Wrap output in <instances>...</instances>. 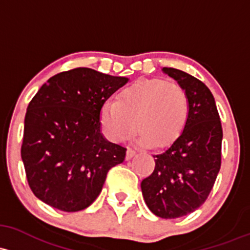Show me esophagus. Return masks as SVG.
<instances>
[{
  "instance_id": "1",
  "label": "esophagus",
  "mask_w": 250,
  "mask_h": 250,
  "mask_svg": "<svg viewBox=\"0 0 250 250\" xmlns=\"http://www.w3.org/2000/svg\"><path fill=\"white\" fill-rule=\"evenodd\" d=\"M136 154V152L134 149H131V148H128L127 149V154H125V159H127V160H129V159H131L133 158L134 155Z\"/></svg>"
}]
</instances>
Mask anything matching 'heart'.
Returning a JSON list of instances; mask_svg holds the SVG:
<instances>
[{
	"mask_svg": "<svg viewBox=\"0 0 250 250\" xmlns=\"http://www.w3.org/2000/svg\"><path fill=\"white\" fill-rule=\"evenodd\" d=\"M190 103L185 90L163 79H146L120 92L101 110V125L109 140L122 142L140 130V146L164 147L173 142L185 128Z\"/></svg>",
	"mask_w": 250,
	"mask_h": 250,
	"instance_id": "1",
	"label": "heart"
}]
</instances>
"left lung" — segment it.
<instances>
[{
  "mask_svg": "<svg viewBox=\"0 0 250 250\" xmlns=\"http://www.w3.org/2000/svg\"><path fill=\"white\" fill-rule=\"evenodd\" d=\"M185 90L190 112L185 128L141 182L148 209L161 218L193 212L207 201L221 168L223 131L215 98L203 82L172 67L161 68Z\"/></svg>",
  "mask_w": 250,
  "mask_h": 250,
  "instance_id": "1",
  "label": "left lung"
}]
</instances>
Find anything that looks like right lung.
I'll list each match as a JSON object with an SVG mask.
<instances>
[{
	"label": "right lung",
	"mask_w": 250,
	"mask_h": 250,
	"mask_svg": "<svg viewBox=\"0 0 250 250\" xmlns=\"http://www.w3.org/2000/svg\"><path fill=\"white\" fill-rule=\"evenodd\" d=\"M129 81L87 67L51 77L27 108L21 147L27 180L43 203L66 212L86 209L125 148L104 138L101 110Z\"/></svg>",
	"instance_id": "add662e5"
}]
</instances>
